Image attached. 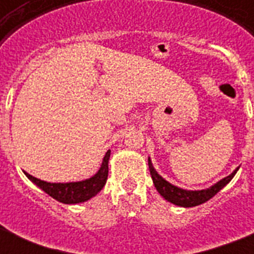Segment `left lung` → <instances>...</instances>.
<instances>
[{
	"label": "left lung",
	"instance_id": "1",
	"mask_svg": "<svg viewBox=\"0 0 254 254\" xmlns=\"http://www.w3.org/2000/svg\"><path fill=\"white\" fill-rule=\"evenodd\" d=\"M147 161H149V169H150L151 179H153V183H154L157 191L161 193V196L165 197L167 201L173 203V204L179 205V207H186V208L203 204L207 200H209L211 197L215 196L223 187H225L229 182L232 181V178L235 177V174L239 170V167H237L232 174H229L228 177L223 178L221 181L212 185L209 189L195 190V191H192V190H185L178 187V186L171 185L170 182H167L165 178H162L157 173V170L154 169L153 163H151L150 157H149Z\"/></svg>",
	"mask_w": 254,
	"mask_h": 254
}]
</instances>
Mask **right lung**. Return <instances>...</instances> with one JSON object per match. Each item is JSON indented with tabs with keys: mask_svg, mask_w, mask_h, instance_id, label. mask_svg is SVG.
<instances>
[{
	"mask_svg": "<svg viewBox=\"0 0 254 254\" xmlns=\"http://www.w3.org/2000/svg\"><path fill=\"white\" fill-rule=\"evenodd\" d=\"M111 158V150L105 153L103 158V163L100 166L99 171L93 177L79 182H68V183H51V182L41 181L38 178L25 173V175L37 185L46 193L54 197L55 200L64 203V204H76L83 201L89 200L91 197L96 196L103 190L107 183L108 178V162Z\"/></svg>",
	"mask_w": 254,
	"mask_h": 254,
	"instance_id": "right-lung-1",
	"label": "right lung"
}]
</instances>
